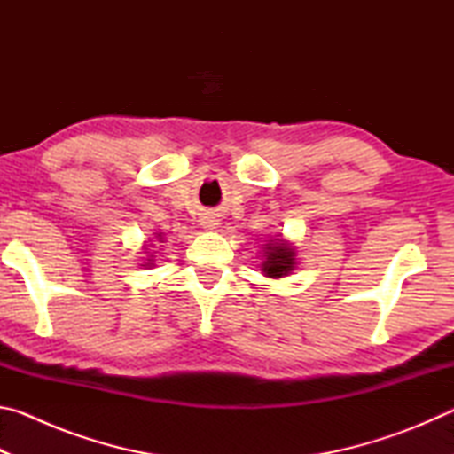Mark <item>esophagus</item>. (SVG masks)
I'll return each instance as SVG.
<instances>
[{"instance_id": "34e87169", "label": "esophagus", "mask_w": 454, "mask_h": 454, "mask_svg": "<svg viewBox=\"0 0 454 454\" xmlns=\"http://www.w3.org/2000/svg\"><path fill=\"white\" fill-rule=\"evenodd\" d=\"M202 224H204V228H210V230L218 226V224H216V220H212V218H206V220L202 222Z\"/></svg>"}]
</instances>
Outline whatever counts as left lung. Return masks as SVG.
I'll list each match as a JSON object with an SVG mask.
<instances>
[{
  "instance_id": "8db88e82",
  "label": "left lung",
  "mask_w": 454,
  "mask_h": 454,
  "mask_svg": "<svg viewBox=\"0 0 454 454\" xmlns=\"http://www.w3.org/2000/svg\"><path fill=\"white\" fill-rule=\"evenodd\" d=\"M294 248L286 240H282V238H274V240L266 244L264 262L260 264V270L264 272V276H270V278H282V276H288L294 270Z\"/></svg>"
}]
</instances>
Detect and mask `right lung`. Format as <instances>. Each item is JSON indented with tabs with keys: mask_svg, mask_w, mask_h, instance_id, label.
Masks as SVG:
<instances>
[{
	"mask_svg": "<svg viewBox=\"0 0 454 454\" xmlns=\"http://www.w3.org/2000/svg\"><path fill=\"white\" fill-rule=\"evenodd\" d=\"M160 236H162V234H158V238H160ZM142 266H152V260H148V262L142 264Z\"/></svg>",
	"mask_w": 454,
	"mask_h": 454,
	"instance_id": "add662e5",
	"label": "right lung"
}]
</instances>
